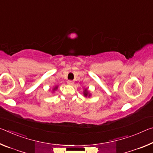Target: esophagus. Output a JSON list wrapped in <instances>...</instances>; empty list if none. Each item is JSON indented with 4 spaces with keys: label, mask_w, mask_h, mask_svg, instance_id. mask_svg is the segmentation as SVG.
<instances>
[{
    "label": "esophagus",
    "mask_w": 153,
    "mask_h": 153,
    "mask_svg": "<svg viewBox=\"0 0 153 153\" xmlns=\"http://www.w3.org/2000/svg\"><path fill=\"white\" fill-rule=\"evenodd\" d=\"M74 84V82L72 81V80H68V81H67V84L73 85Z\"/></svg>",
    "instance_id": "esophagus-1"
}]
</instances>
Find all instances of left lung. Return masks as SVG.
I'll return each mask as SVG.
<instances>
[{
  "mask_svg": "<svg viewBox=\"0 0 153 153\" xmlns=\"http://www.w3.org/2000/svg\"><path fill=\"white\" fill-rule=\"evenodd\" d=\"M84 97H90V92L88 91V90L86 88L84 90Z\"/></svg>",
  "mask_w": 153,
  "mask_h": 153,
  "instance_id": "1",
  "label": "left lung"
}]
</instances>
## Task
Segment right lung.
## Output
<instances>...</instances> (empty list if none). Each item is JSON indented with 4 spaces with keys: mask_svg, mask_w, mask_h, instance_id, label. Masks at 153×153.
<instances>
[{
    "mask_svg": "<svg viewBox=\"0 0 153 153\" xmlns=\"http://www.w3.org/2000/svg\"><path fill=\"white\" fill-rule=\"evenodd\" d=\"M57 88H58V86H55V87L54 88H53V90H56V89H57Z\"/></svg>",
    "mask_w": 153,
    "mask_h": 153,
    "instance_id": "add662e5",
    "label": "right lung"
}]
</instances>
